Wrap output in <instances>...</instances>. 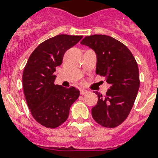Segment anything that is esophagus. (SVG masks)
<instances>
[{
	"label": "esophagus",
	"instance_id": "esophagus-1",
	"mask_svg": "<svg viewBox=\"0 0 158 158\" xmlns=\"http://www.w3.org/2000/svg\"><path fill=\"white\" fill-rule=\"evenodd\" d=\"M86 94H88V91L85 90V89H81V90H80V94H81V95H85Z\"/></svg>",
	"mask_w": 158,
	"mask_h": 158
}]
</instances>
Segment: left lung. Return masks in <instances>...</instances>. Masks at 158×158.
<instances>
[{
  "mask_svg": "<svg viewBox=\"0 0 158 158\" xmlns=\"http://www.w3.org/2000/svg\"><path fill=\"white\" fill-rule=\"evenodd\" d=\"M81 44L95 51L97 74L105 77L110 85L104 96L96 93L98 101L92 108L93 118L103 127H116L128 117L137 97L140 85L137 62L126 46L109 36H87Z\"/></svg>",
  "mask_w": 158,
  "mask_h": 158,
  "instance_id": "obj_1",
  "label": "left lung"
}]
</instances>
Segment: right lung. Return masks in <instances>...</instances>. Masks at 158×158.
<instances>
[{"instance_id": "add662e5", "label": "right lung", "mask_w": 158, "mask_h": 158, "mask_svg": "<svg viewBox=\"0 0 158 158\" xmlns=\"http://www.w3.org/2000/svg\"><path fill=\"white\" fill-rule=\"evenodd\" d=\"M83 38L60 34L38 46L28 58L23 72V89L34 120L43 126L55 129L69 116V108L79 97V90L54 84L56 68L64 54Z\"/></svg>"}]
</instances>
